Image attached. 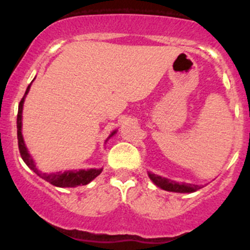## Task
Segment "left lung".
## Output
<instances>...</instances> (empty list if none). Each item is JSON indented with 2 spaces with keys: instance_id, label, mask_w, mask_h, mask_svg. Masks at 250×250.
<instances>
[{
  "instance_id": "1",
  "label": "left lung",
  "mask_w": 250,
  "mask_h": 250,
  "mask_svg": "<svg viewBox=\"0 0 250 250\" xmlns=\"http://www.w3.org/2000/svg\"><path fill=\"white\" fill-rule=\"evenodd\" d=\"M151 180L153 181L156 186L163 188L166 191H170V192H180V193H186V192H195V191L202 188L201 185H195V184H185V183H176V181L169 180L167 178H162L160 175H156V174L148 173Z\"/></svg>"
}]
</instances>
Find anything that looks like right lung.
<instances>
[{"label": "right lung", "instance_id": "add662e5", "mask_svg": "<svg viewBox=\"0 0 250 250\" xmlns=\"http://www.w3.org/2000/svg\"><path fill=\"white\" fill-rule=\"evenodd\" d=\"M30 85L26 88V92H25L24 97L20 100L19 103V109H18V116H17V129H18V146H19L20 156H21L22 161L26 163L27 167L31 170H34L35 173L39 176H41L42 179L48 181L52 185L58 186V188H76L78 185H87L89 184L93 179L97 178L100 173H102L103 168L100 169H81V170H66V172H57V173H42L41 170H39L36 168L34 160L30 156L29 151H27L26 146H25L24 139H22L21 134V113H22V105H24V100L26 94L30 90ZM116 133L112 132L111 135L107 139H110L113 134Z\"/></svg>", "mask_w": 250, "mask_h": 250}]
</instances>
